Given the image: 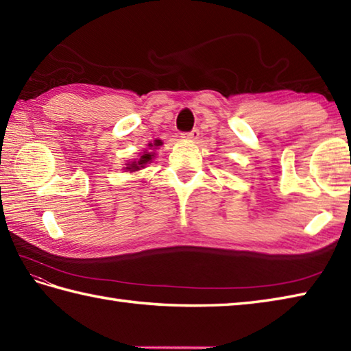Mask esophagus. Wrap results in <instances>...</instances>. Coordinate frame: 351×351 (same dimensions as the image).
<instances>
[{
    "mask_svg": "<svg viewBox=\"0 0 351 351\" xmlns=\"http://www.w3.org/2000/svg\"><path fill=\"white\" fill-rule=\"evenodd\" d=\"M199 129H193L191 132H187V134H182V138L185 140H190V141H196L199 138Z\"/></svg>",
    "mask_w": 351,
    "mask_h": 351,
    "instance_id": "esophagus-1",
    "label": "esophagus"
}]
</instances>
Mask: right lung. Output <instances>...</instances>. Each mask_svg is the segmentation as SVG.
I'll return each instance as SVG.
<instances>
[{"label": "right lung", "mask_w": 351, "mask_h": 351, "mask_svg": "<svg viewBox=\"0 0 351 351\" xmlns=\"http://www.w3.org/2000/svg\"><path fill=\"white\" fill-rule=\"evenodd\" d=\"M161 140H155V143L152 144L150 143L149 144V147H158V146H161ZM155 156V154L154 152H147V150H144V154L140 156V160L138 161H132L130 164H128V167H126V170H129V171H136V170H140V169H144L146 167V164L147 162H150L152 161V158Z\"/></svg>", "instance_id": "1"}]
</instances>
